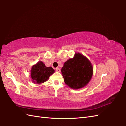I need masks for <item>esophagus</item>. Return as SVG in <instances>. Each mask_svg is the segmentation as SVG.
Returning <instances> with one entry per match:
<instances>
[{
    "mask_svg": "<svg viewBox=\"0 0 126 126\" xmlns=\"http://www.w3.org/2000/svg\"><path fill=\"white\" fill-rule=\"evenodd\" d=\"M56 71H57V72H60L61 71V69L60 68H56Z\"/></svg>",
    "mask_w": 126,
    "mask_h": 126,
    "instance_id": "34e87169",
    "label": "esophagus"
}]
</instances>
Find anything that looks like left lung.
<instances>
[{
  "label": "left lung",
  "mask_w": 126,
  "mask_h": 126,
  "mask_svg": "<svg viewBox=\"0 0 126 126\" xmlns=\"http://www.w3.org/2000/svg\"><path fill=\"white\" fill-rule=\"evenodd\" d=\"M61 72L65 83L72 89H79L89 82L93 74V68L85 56L75 53L73 58L64 63Z\"/></svg>",
  "instance_id": "1"
}]
</instances>
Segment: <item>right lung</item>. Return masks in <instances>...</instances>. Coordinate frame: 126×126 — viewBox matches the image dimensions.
<instances>
[{"label": "right lung", "mask_w": 126, "mask_h": 126, "mask_svg": "<svg viewBox=\"0 0 126 126\" xmlns=\"http://www.w3.org/2000/svg\"><path fill=\"white\" fill-rule=\"evenodd\" d=\"M54 72L52 67H47L43 62L39 61L32 66L30 75L31 80L34 83H43L47 81Z\"/></svg>", "instance_id": "1"}]
</instances>
